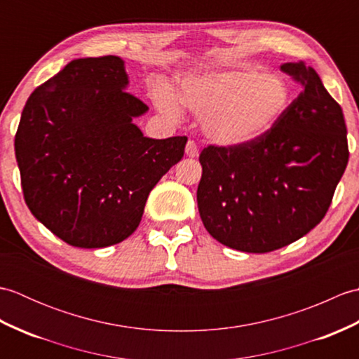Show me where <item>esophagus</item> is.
I'll list each match as a JSON object with an SVG mask.
<instances>
[{"label": "esophagus", "instance_id": "esophagus-1", "mask_svg": "<svg viewBox=\"0 0 359 359\" xmlns=\"http://www.w3.org/2000/svg\"><path fill=\"white\" fill-rule=\"evenodd\" d=\"M185 152L188 157H197L199 156V148H197V143L194 140H188Z\"/></svg>", "mask_w": 359, "mask_h": 359}]
</instances>
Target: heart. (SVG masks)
Here are the masks:
<instances>
[{
  "label": "heart",
  "mask_w": 359,
  "mask_h": 359,
  "mask_svg": "<svg viewBox=\"0 0 359 359\" xmlns=\"http://www.w3.org/2000/svg\"><path fill=\"white\" fill-rule=\"evenodd\" d=\"M179 102L202 116L203 133L220 144H242L269 133L292 104L288 81L251 65L188 75L179 85ZM160 112L177 120L175 98L162 90L156 97Z\"/></svg>",
  "instance_id": "1"
}]
</instances>
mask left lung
I'll return each mask as SVG.
<instances>
[{
    "mask_svg": "<svg viewBox=\"0 0 359 359\" xmlns=\"http://www.w3.org/2000/svg\"><path fill=\"white\" fill-rule=\"evenodd\" d=\"M280 71L302 86L285 116L256 140L208 144L199 156L202 222L247 253H269L313 230L348 162L344 114L316 71L302 62Z\"/></svg>",
    "mask_w": 359,
    "mask_h": 359,
    "instance_id": "1",
    "label": "left lung"
}]
</instances>
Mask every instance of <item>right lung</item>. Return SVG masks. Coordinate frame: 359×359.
<instances>
[{
    "label": "right lung",
    "mask_w": 359,
    "mask_h": 359,
    "mask_svg": "<svg viewBox=\"0 0 359 359\" xmlns=\"http://www.w3.org/2000/svg\"><path fill=\"white\" fill-rule=\"evenodd\" d=\"M126 86L120 57L72 60L22 109L15 134L22 196L72 247L103 248L129 238L151 189L184 157L185 135L148 139L133 123L148 106Z\"/></svg>",
    "instance_id": "1"
}]
</instances>
